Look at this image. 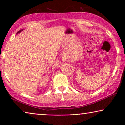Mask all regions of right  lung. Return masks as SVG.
I'll return each mask as SVG.
<instances>
[{
    "instance_id": "obj_1",
    "label": "right lung",
    "mask_w": 125,
    "mask_h": 125,
    "mask_svg": "<svg viewBox=\"0 0 125 125\" xmlns=\"http://www.w3.org/2000/svg\"><path fill=\"white\" fill-rule=\"evenodd\" d=\"M23 30H21L19 31H18V32H17V34H18V33H20V32H21V31H23Z\"/></svg>"
}]
</instances>
